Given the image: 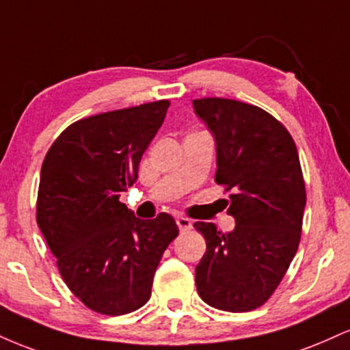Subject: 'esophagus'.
Returning <instances> with one entry per match:
<instances>
[{
  "instance_id": "1",
  "label": "esophagus",
  "mask_w": 350,
  "mask_h": 350,
  "mask_svg": "<svg viewBox=\"0 0 350 350\" xmlns=\"http://www.w3.org/2000/svg\"><path fill=\"white\" fill-rule=\"evenodd\" d=\"M176 224H178V227L180 228V230H189V228L192 227L191 220H189L187 217H184V215L176 217Z\"/></svg>"
}]
</instances>
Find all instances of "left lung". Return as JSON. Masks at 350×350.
<instances>
[{
    "label": "left lung",
    "instance_id": "8db88e82",
    "mask_svg": "<svg viewBox=\"0 0 350 350\" xmlns=\"http://www.w3.org/2000/svg\"><path fill=\"white\" fill-rule=\"evenodd\" d=\"M214 135L215 183L232 191L226 200L235 228L227 234L196 222L206 253L196 267V286L208 306L230 312L260 308L295 258L306 206L296 144L275 116L228 98L192 102Z\"/></svg>",
    "mask_w": 350,
    "mask_h": 350
}]
</instances>
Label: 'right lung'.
<instances>
[{
  "mask_svg": "<svg viewBox=\"0 0 350 350\" xmlns=\"http://www.w3.org/2000/svg\"><path fill=\"white\" fill-rule=\"evenodd\" d=\"M167 107L159 100L79 120L44 158L36 220L69 290L100 314L146 304L163 253L179 234L170 214L142 220L120 202Z\"/></svg>",
  "mask_w": 350,
  "mask_h": 350,
  "instance_id": "1",
  "label": "right lung"
}]
</instances>
